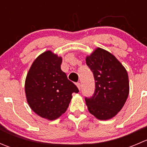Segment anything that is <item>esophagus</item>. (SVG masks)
I'll return each mask as SVG.
<instances>
[{"mask_svg": "<svg viewBox=\"0 0 147 147\" xmlns=\"http://www.w3.org/2000/svg\"><path fill=\"white\" fill-rule=\"evenodd\" d=\"M76 85H77V87H78V89H79L80 90V89H81V84L80 82H78L76 84Z\"/></svg>", "mask_w": 147, "mask_h": 147, "instance_id": "esophagus-1", "label": "esophagus"}]
</instances>
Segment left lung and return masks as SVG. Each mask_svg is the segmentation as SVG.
<instances>
[{
	"label": "left lung",
	"mask_w": 147,
	"mask_h": 147,
	"mask_svg": "<svg viewBox=\"0 0 147 147\" xmlns=\"http://www.w3.org/2000/svg\"><path fill=\"white\" fill-rule=\"evenodd\" d=\"M86 63L95 81L94 94L85 97L87 109L98 119H111L121 110L128 97L127 70L113 55L100 47L86 57Z\"/></svg>",
	"instance_id": "8db88e82"
}]
</instances>
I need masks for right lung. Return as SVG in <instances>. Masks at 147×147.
<instances>
[{
  "instance_id": "add662e5",
  "label": "right lung",
  "mask_w": 147,
  "mask_h": 147,
  "mask_svg": "<svg viewBox=\"0 0 147 147\" xmlns=\"http://www.w3.org/2000/svg\"><path fill=\"white\" fill-rule=\"evenodd\" d=\"M61 63V57L50 50L44 52L33 62L26 79L25 91L30 107L49 120L57 119L64 114L72 93L79 92L62 71Z\"/></svg>"
}]
</instances>
